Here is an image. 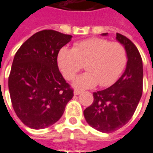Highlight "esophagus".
<instances>
[{
    "instance_id": "esophagus-1",
    "label": "esophagus",
    "mask_w": 153,
    "mask_h": 153,
    "mask_svg": "<svg viewBox=\"0 0 153 153\" xmlns=\"http://www.w3.org/2000/svg\"><path fill=\"white\" fill-rule=\"evenodd\" d=\"M81 93H82V91H81V90H78V89H76V90H74V95H76V96H78V95H80Z\"/></svg>"
}]
</instances>
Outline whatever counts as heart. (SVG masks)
<instances>
[{
  "label": "heart",
  "mask_w": 153,
  "mask_h": 153,
  "mask_svg": "<svg viewBox=\"0 0 153 153\" xmlns=\"http://www.w3.org/2000/svg\"><path fill=\"white\" fill-rule=\"evenodd\" d=\"M126 64L125 47L119 42L93 38L76 43L72 49L62 48L57 54V65L67 80H72L83 65L88 71L73 82L76 88H90L98 83L108 87L118 79Z\"/></svg>",
  "instance_id": "obj_1"
}]
</instances>
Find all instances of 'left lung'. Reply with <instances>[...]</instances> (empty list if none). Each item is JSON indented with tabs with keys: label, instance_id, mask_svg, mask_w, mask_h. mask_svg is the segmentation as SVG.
Listing matches in <instances>:
<instances>
[{
	"label": "left lung",
	"instance_id": "obj_1",
	"mask_svg": "<svg viewBox=\"0 0 153 153\" xmlns=\"http://www.w3.org/2000/svg\"><path fill=\"white\" fill-rule=\"evenodd\" d=\"M116 39L126 49V70L109 88L95 92L93 103L83 111L88 125L102 133H112L126 125L134 115L143 90V64L139 51L123 35L116 33Z\"/></svg>",
	"mask_w": 153,
	"mask_h": 153
}]
</instances>
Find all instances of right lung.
Segmentation results:
<instances>
[{"mask_svg":"<svg viewBox=\"0 0 153 153\" xmlns=\"http://www.w3.org/2000/svg\"><path fill=\"white\" fill-rule=\"evenodd\" d=\"M71 35L43 30L30 37L17 51L8 77L12 105L28 127L43 129L56 123L73 97L57 66L60 49Z\"/></svg>","mask_w":153,"mask_h":153,"instance_id":"add662e5","label":"right lung"}]
</instances>
